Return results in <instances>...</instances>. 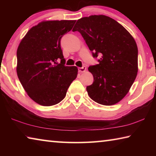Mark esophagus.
Instances as JSON below:
<instances>
[{
    "instance_id": "esophagus-1",
    "label": "esophagus",
    "mask_w": 156,
    "mask_h": 156,
    "mask_svg": "<svg viewBox=\"0 0 156 156\" xmlns=\"http://www.w3.org/2000/svg\"><path fill=\"white\" fill-rule=\"evenodd\" d=\"M86 70H87V68H86V67H84V66L83 67H78V72L80 73L85 72Z\"/></svg>"
}]
</instances>
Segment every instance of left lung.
<instances>
[{
	"label": "left lung",
	"mask_w": 156,
	"mask_h": 156,
	"mask_svg": "<svg viewBox=\"0 0 156 156\" xmlns=\"http://www.w3.org/2000/svg\"><path fill=\"white\" fill-rule=\"evenodd\" d=\"M73 31L81 34L99 64L90 66L94 83L87 87L91 98L100 105L120 102L138 73V47L130 33L113 18L92 15L77 20Z\"/></svg>",
	"instance_id": "8db88e82"
}]
</instances>
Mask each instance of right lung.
Wrapping results in <instances>:
<instances>
[{
  "label": "right lung",
  "instance_id": "add662e5",
  "mask_svg": "<svg viewBox=\"0 0 156 156\" xmlns=\"http://www.w3.org/2000/svg\"><path fill=\"white\" fill-rule=\"evenodd\" d=\"M76 20H44L34 26L17 49L16 72L30 98L42 106H52L65 98L78 75L76 66H65L60 39ZM61 60V63L57 60Z\"/></svg>",
  "mask_w": 156,
  "mask_h": 156
}]
</instances>
